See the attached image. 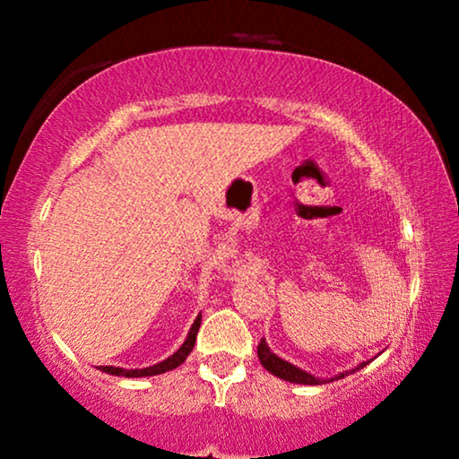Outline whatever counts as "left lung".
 Wrapping results in <instances>:
<instances>
[{
    "instance_id": "1",
    "label": "left lung",
    "mask_w": 459,
    "mask_h": 459,
    "mask_svg": "<svg viewBox=\"0 0 459 459\" xmlns=\"http://www.w3.org/2000/svg\"><path fill=\"white\" fill-rule=\"evenodd\" d=\"M256 355H259L261 366L265 368L267 372H272L273 376H278V378H281V380L297 382V385H324V382H325L322 378H316V376L303 372V369H299L297 366H292V363L280 359L278 355L269 351L265 338H261L259 347H256ZM363 366H366V363H361V366H357L355 369H347V372H342L341 376H336V378H344V376L357 372V369H361Z\"/></svg>"
}]
</instances>
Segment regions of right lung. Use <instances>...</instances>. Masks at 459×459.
Listing matches in <instances>:
<instances>
[{
    "label": "right lung",
    "instance_id": "right-lung-1",
    "mask_svg": "<svg viewBox=\"0 0 459 459\" xmlns=\"http://www.w3.org/2000/svg\"><path fill=\"white\" fill-rule=\"evenodd\" d=\"M200 319H203V317L198 316L196 322L192 324L190 334H187L186 342L178 349V353H173L165 361L156 363V366H150V368H143V369H125V368L100 366L98 369H102V372L112 374V376H125V378H142V376H156V374H165V372H169V369H175L186 361V357L190 355V351L194 349V342H196V334H198V328H200Z\"/></svg>",
    "mask_w": 459,
    "mask_h": 459
}]
</instances>
